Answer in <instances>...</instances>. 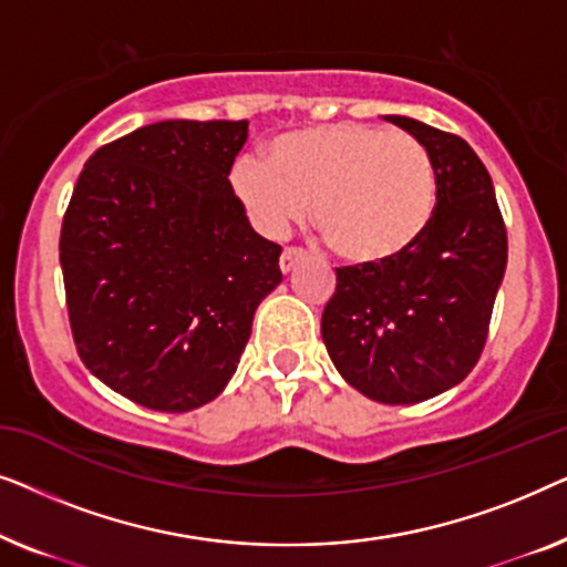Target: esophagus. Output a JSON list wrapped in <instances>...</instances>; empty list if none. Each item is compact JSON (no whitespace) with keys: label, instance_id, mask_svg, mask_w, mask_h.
<instances>
[{"label":"esophagus","instance_id":"34e87169","mask_svg":"<svg viewBox=\"0 0 567 567\" xmlns=\"http://www.w3.org/2000/svg\"><path fill=\"white\" fill-rule=\"evenodd\" d=\"M305 250L301 247H286V250L281 252V260H278V266H281L284 274H289V270H293V266H297L299 260H305Z\"/></svg>","mask_w":567,"mask_h":567}]
</instances>
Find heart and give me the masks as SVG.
<instances>
[{
  "label": "heart",
  "instance_id": "b5f03b06",
  "mask_svg": "<svg viewBox=\"0 0 567 567\" xmlns=\"http://www.w3.org/2000/svg\"><path fill=\"white\" fill-rule=\"evenodd\" d=\"M231 188L268 237H284L315 204V227L355 266H384L413 250L436 214V169L405 131L330 123L276 138L270 162L247 154Z\"/></svg>",
  "mask_w": 567,
  "mask_h": 567
}]
</instances>
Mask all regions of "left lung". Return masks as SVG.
<instances>
[{
    "instance_id": "obj_1",
    "label": "left lung",
    "mask_w": 567,
    "mask_h": 567,
    "mask_svg": "<svg viewBox=\"0 0 567 567\" xmlns=\"http://www.w3.org/2000/svg\"><path fill=\"white\" fill-rule=\"evenodd\" d=\"M436 169V214L405 258L336 268L322 340L340 377L369 400L413 405L460 384L483 353L508 237L493 181L449 131L386 115Z\"/></svg>"
}]
</instances>
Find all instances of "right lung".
I'll list each match as a JSON object with an SVG mask.
<instances>
[{"instance_id":"obj_1","label":"right lung","mask_w":567,"mask_h":567,"mask_svg":"<svg viewBox=\"0 0 567 567\" xmlns=\"http://www.w3.org/2000/svg\"><path fill=\"white\" fill-rule=\"evenodd\" d=\"M247 121H159L100 146L61 221L69 324L100 382L188 413L237 371L281 245L229 183Z\"/></svg>"}]
</instances>
